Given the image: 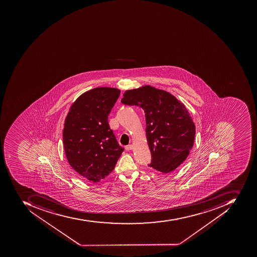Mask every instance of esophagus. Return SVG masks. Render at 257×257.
Wrapping results in <instances>:
<instances>
[{"mask_svg":"<svg viewBox=\"0 0 257 257\" xmlns=\"http://www.w3.org/2000/svg\"><path fill=\"white\" fill-rule=\"evenodd\" d=\"M125 149H126V151H130V150H133V146L132 145H128V146L125 147Z\"/></svg>","mask_w":257,"mask_h":257,"instance_id":"obj_1","label":"esophagus"}]
</instances>
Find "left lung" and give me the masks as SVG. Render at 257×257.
<instances>
[{
    "instance_id": "1",
    "label": "left lung",
    "mask_w": 257,
    "mask_h": 257,
    "mask_svg": "<svg viewBox=\"0 0 257 257\" xmlns=\"http://www.w3.org/2000/svg\"><path fill=\"white\" fill-rule=\"evenodd\" d=\"M146 113V137L151 152L150 167L169 173L182 164L194 142V122L184 104L162 89L146 86L130 89L121 100Z\"/></svg>"
}]
</instances>
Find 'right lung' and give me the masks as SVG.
<instances>
[{"label": "right lung", "mask_w": 257, "mask_h": 257, "mask_svg": "<svg viewBox=\"0 0 257 257\" xmlns=\"http://www.w3.org/2000/svg\"><path fill=\"white\" fill-rule=\"evenodd\" d=\"M119 95L120 90L115 88L90 89L77 98L66 117V157L73 169L90 182L109 175L123 152L107 121Z\"/></svg>", "instance_id": "add662e5"}]
</instances>
